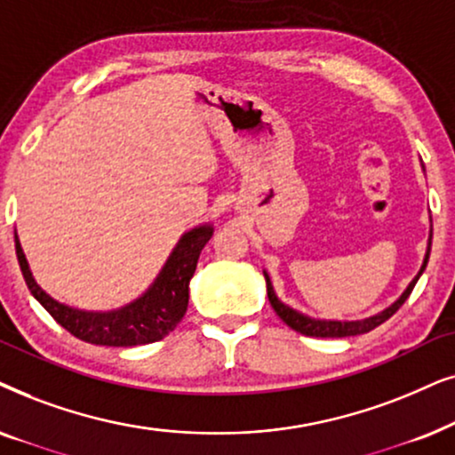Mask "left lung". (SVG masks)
<instances>
[{
    "label": "left lung",
    "instance_id": "8db88e82",
    "mask_svg": "<svg viewBox=\"0 0 455 455\" xmlns=\"http://www.w3.org/2000/svg\"><path fill=\"white\" fill-rule=\"evenodd\" d=\"M431 239H433V228H431ZM431 239H428V250H427V256H425V264H422V268L416 275L414 281L408 284V289L403 291L402 298H399L395 304L389 306V307H387V310H383L380 314H377V316H371V318H366V320H355V323H339V320H314V318H307V316H304V314L291 310V307L284 306L283 301H278V298L275 295V289H272V284H270V278L264 272L270 306L275 307V312L278 314V318H281L284 324L291 326V329L301 332V335H306V337H354V335H364V332H371L372 329H377L379 324H383L385 320H389L393 314H395L399 307L403 306V301L410 298V293H411V289H414L416 281H418V278H420V275L427 268L428 253H431Z\"/></svg>",
    "mask_w": 455,
    "mask_h": 455
}]
</instances>
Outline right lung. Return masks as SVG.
Returning a JSON list of instances; mask_svg holds the SVG:
<instances>
[{
	"instance_id": "right-lung-1",
	"label": "right lung",
	"mask_w": 455,
	"mask_h": 455,
	"mask_svg": "<svg viewBox=\"0 0 455 455\" xmlns=\"http://www.w3.org/2000/svg\"><path fill=\"white\" fill-rule=\"evenodd\" d=\"M212 237V227H199L185 233L177 250L168 258L164 270L151 284L143 298L126 307L114 312H83L58 304L30 275L27 258L16 237V256L22 276L35 299L52 314L58 324H62L70 335L93 345H110V347H132L164 339L177 329L189 304V281L197 268L199 253Z\"/></svg>"
}]
</instances>
